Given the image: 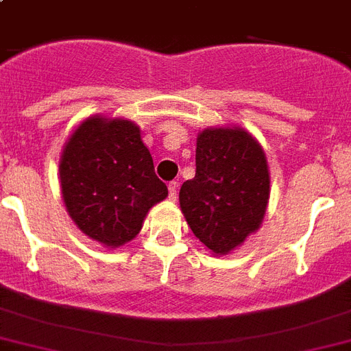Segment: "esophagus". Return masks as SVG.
Wrapping results in <instances>:
<instances>
[{"mask_svg": "<svg viewBox=\"0 0 351 351\" xmlns=\"http://www.w3.org/2000/svg\"><path fill=\"white\" fill-rule=\"evenodd\" d=\"M178 188H179L178 181H170L169 182V197L172 199V201H176V197H178Z\"/></svg>", "mask_w": 351, "mask_h": 351, "instance_id": "34e87169", "label": "esophagus"}]
</instances>
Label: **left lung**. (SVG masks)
Returning a JSON list of instances; mask_svg holds the SVG:
<instances>
[{
    "mask_svg": "<svg viewBox=\"0 0 351 351\" xmlns=\"http://www.w3.org/2000/svg\"><path fill=\"white\" fill-rule=\"evenodd\" d=\"M269 201L267 159L244 129H204L197 138L195 178L179 202L188 226L217 254L230 253L260 228Z\"/></svg>",
    "mask_w": 351,
    "mask_h": 351,
    "instance_id": "8db88e82",
    "label": "left lung"
}]
</instances>
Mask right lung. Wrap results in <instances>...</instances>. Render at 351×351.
<instances>
[{
    "instance_id": "right-lung-1",
    "label": "right lung",
    "mask_w": 351,
    "mask_h": 351,
    "mask_svg": "<svg viewBox=\"0 0 351 351\" xmlns=\"http://www.w3.org/2000/svg\"><path fill=\"white\" fill-rule=\"evenodd\" d=\"M59 170L69 217L109 247L134 239L150 208L169 195L140 129L129 120L82 121L66 143Z\"/></svg>"
}]
</instances>
